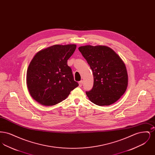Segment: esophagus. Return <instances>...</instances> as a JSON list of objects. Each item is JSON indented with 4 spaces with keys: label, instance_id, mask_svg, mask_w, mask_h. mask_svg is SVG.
I'll use <instances>...</instances> for the list:
<instances>
[{
    "label": "esophagus",
    "instance_id": "esophagus-1",
    "mask_svg": "<svg viewBox=\"0 0 155 155\" xmlns=\"http://www.w3.org/2000/svg\"><path fill=\"white\" fill-rule=\"evenodd\" d=\"M78 83H79V86H80V87H82V84H83V81L81 80V81H80Z\"/></svg>",
    "mask_w": 155,
    "mask_h": 155
}]
</instances>
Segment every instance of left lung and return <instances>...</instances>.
<instances>
[{
  "label": "left lung",
  "instance_id": "left-lung-1",
  "mask_svg": "<svg viewBox=\"0 0 155 155\" xmlns=\"http://www.w3.org/2000/svg\"><path fill=\"white\" fill-rule=\"evenodd\" d=\"M94 75V86L86 94L92 103L109 106L116 102L126 91L128 75L124 62L106 46L86 45L78 48Z\"/></svg>",
  "mask_w": 155,
  "mask_h": 155
}]
</instances>
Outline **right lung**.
<instances>
[{
  "label": "right lung",
  "instance_id": "right-lung-1",
  "mask_svg": "<svg viewBox=\"0 0 155 155\" xmlns=\"http://www.w3.org/2000/svg\"><path fill=\"white\" fill-rule=\"evenodd\" d=\"M75 49L74 44L53 45L38 52L31 60L27 84L31 95L38 103L45 106L58 104L78 86L67 65V60Z\"/></svg>",
  "mask_w": 155,
  "mask_h": 155
}]
</instances>
